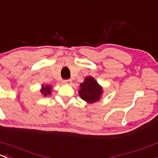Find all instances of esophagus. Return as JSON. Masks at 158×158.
Instances as JSON below:
<instances>
[{
    "instance_id": "1",
    "label": "esophagus",
    "mask_w": 158,
    "mask_h": 158,
    "mask_svg": "<svg viewBox=\"0 0 158 158\" xmlns=\"http://www.w3.org/2000/svg\"><path fill=\"white\" fill-rule=\"evenodd\" d=\"M63 83L66 85H70L72 83V80H71V79H64V80H63Z\"/></svg>"
}]
</instances>
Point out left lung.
<instances>
[{
  "label": "left lung",
  "mask_w": 158,
  "mask_h": 158,
  "mask_svg": "<svg viewBox=\"0 0 158 158\" xmlns=\"http://www.w3.org/2000/svg\"><path fill=\"white\" fill-rule=\"evenodd\" d=\"M102 93V88L98 84L94 78L87 77L82 83L80 84L79 94L81 98L89 103H94L100 99Z\"/></svg>",
  "instance_id": "1"
}]
</instances>
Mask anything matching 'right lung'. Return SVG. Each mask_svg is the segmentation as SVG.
Returning <instances> with one entry per match:
<instances>
[{"instance_id": "1", "label": "right lung", "mask_w": 158, "mask_h": 158, "mask_svg": "<svg viewBox=\"0 0 158 158\" xmlns=\"http://www.w3.org/2000/svg\"><path fill=\"white\" fill-rule=\"evenodd\" d=\"M51 86L46 85V86H44V88H43V89H42V90H41V93H43V94H44V95L47 96L48 94H51Z\"/></svg>"}]
</instances>
